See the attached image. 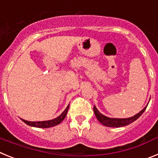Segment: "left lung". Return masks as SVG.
I'll return each mask as SVG.
<instances>
[{"mask_svg":"<svg viewBox=\"0 0 158 158\" xmlns=\"http://www.w3.org/2000/svg\"><path fill=\"white\" fill-rule=\"evenodd\" d=\"M146 107H147V106H146ZM146 107H145L142 111H139L138 114H136V115H134V116L127 118H109V117L105 116V115H102L101 113L97 110L96 106L93 107V111H94L95 115H96V118H97L99 122H100V123L103 124V125H104V126L106 127H120L127 126V125L131 124V123L135 122L136 119H138V118L142 115V113L144 112L145 110L146 109Z\"/></svg>","mask_w":158,"mask_h":158,"instance_id":"left-lung-1","label":"left lung"}]
</instances>
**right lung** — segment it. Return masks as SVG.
<instances>
[{
  "instance_id": "add662e5",
  "label": "right lung",
  "mask_w": 158,
  "mask_h": 158,
  "mask_svg": "<svg viewBox=\"0 0 158 158\" xmlns=\"http://www.w3.org/2000/svg\"><path fill=\"white\" fill-rule=\"evenodd\" d=\"M69 106H67V107L65 109V111L61 114L58 117L51 119V120H47V121H40V122H30V121H27L25 119L21 118V120L26 124H27L28 126L34 127H40V128H49L51 127H54L56 125H58L63 120L65 117L66 116V114L68 112V109H69Z\"/></svg>"
}]
</instances>
